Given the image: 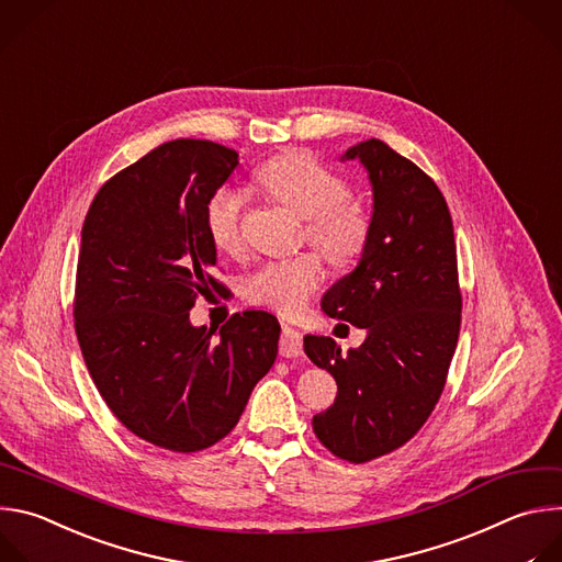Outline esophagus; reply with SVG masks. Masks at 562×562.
I'll return each mask as SVG.
<instances>
[{"instance_id":"esophagus-1","label":"esophagus","mask_w":562,"mask_h":562,"mask_svg":"<svg viewBox=\"0 0 562 562\" xmlns=\"http://www.w3.org/2000/svg\"><path fill=\"white\" fill-rule=\"evenodd\" d=\"M279 352L285 359H296L303 355V334L290 325H283L281 331V341H279Z\"/></svg>"}]
</instances>
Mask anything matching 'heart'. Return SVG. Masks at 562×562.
<instances>
[{
	"label": "heart",
	"mask_w": 562,
	"mask_h": 562,
	"mask_svg": "<svg viewBox=\"0 0 562 562\" xmlns=\"http://www.w3.org/2000/svg\"><path fill=\"white\" fill-rule=\"evenodd\" d=\"M259 183L283 205L305 218V235L334 263L357 261L372 237L368 205L350 194L348 181L310 153H288L268 161ZM248 199L235 188H218L205 207L207 235L216 250L235 255L241 248V226ZM325 279L318 252L268 261L244 285L250 303L296 314Z\"/></svg>",
	"instance_id": "1"
}]
</instances>
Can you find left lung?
<instances>
[{
  "mask_svg": "<svg viewBox=\"0 0 562 562\" xmlns=\"http://www.w3.org/2000/svg\"><path fill=\"white\" fill-rule=\"evenodd\" d=\"M374 194L372 237L359 266L321 301L325 314L368 329L341 352L329 336L303 339L310 361L339 392L312 418L327 450L368 463L405 445L445 387L461 329V288L450 207L438 186L381 139L352 146Z\"/></svg>",
  "mask_w": 562,
  "mask_h": 562,
  "instance_id": "obj_1",
  "label": "left lung"
}]
</instances>
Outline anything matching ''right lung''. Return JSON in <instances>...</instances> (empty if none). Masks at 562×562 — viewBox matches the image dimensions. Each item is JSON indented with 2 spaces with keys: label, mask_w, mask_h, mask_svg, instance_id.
<instances>
[{
  "label": "right lung",
  "mask_w": 562,
  "mask_h": 562,
  "mask_svg": "<svg viewBox=\"0 0 562 562\" xmlns=\"http://www.w3.org/2000/svg\"><path fill=\"white\" fill-rule=\"evenodd\" d=\"M239 155L175 139L108 179L81 228L75 331L86 368L135 436L170 452H199L228 436L279 350L263 310L207 329L190 323L196 296L218 281L207 235L210 196Z\"/></svg>",
  "instance_id": "right-lung-1"
}]
</instances>
